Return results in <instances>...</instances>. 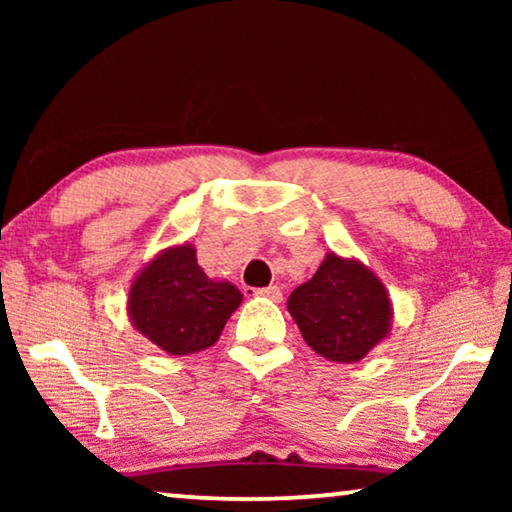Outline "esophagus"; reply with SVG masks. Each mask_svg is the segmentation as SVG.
Instances as JSON below:
<instances>
[{
    "mask_svg": "<svg viewBox=\"0 0 512 512\" xmlns=\"http://www.w3.org/2000/svg\"><path fill=\"white\" fill-rule=\"evenodd\" d=\"M254 293H256V296H261V298L275 300V303L282 300V289H279V286H265V289H256Z\"/></svg>",
    "mask_w": 512,
    "mask_h": 512,
    "instance_id": "1",
    "label": "esophagus"
}]
</instances>
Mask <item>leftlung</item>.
Here are the masks:
<instances>
[{
	"label": "left lung",
	"mask_w": 512,
	"mask_h": 512,
	"mask_svg": "<svg viewBox=\"0 0 512 512\" xmlns=\"http://www.w3.org/2000/svg\"><path fill=\"white\" fill-rule=\"evenodd\" d=\"M312 352L333 363H356L391 335L394 307L387 286L368 265L328 251L310 282L286 300Z\"/></svg>",
	"instance_id": "1"
}]
</instances>
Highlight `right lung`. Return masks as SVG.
<instances>
[{
  "label": "right lung",
  "mask_w": 512,
  "mask_h": 512,
  "mask_svg": "<svg viewBox=\"0 0 512 512\" xmlns=\"http://www.w3.org/2000/svg\"><path fill=\"white\" fill-rule=\"evenodd\" d=\"M242 303L226 279H212L198 265L193 244L158 251L132 279L128 317L137 333L170 356L209 349Z\"/></svg>",
  "instance_id": "add662e5"
}]
</instances>
